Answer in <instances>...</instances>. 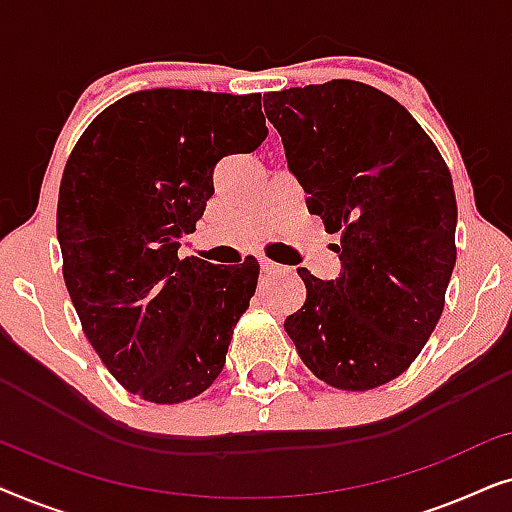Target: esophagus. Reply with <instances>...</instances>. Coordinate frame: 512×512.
Here are the masks:
<instances>
[{"label": "esophagus", "instance_id": "1", "mask_svg": "<svg viewBox=\"0 0 512 512\" xmlns=\"http://www.w3.org/2000/svg\"><path fill=\"white\" fill-rule=\"evenodd\" d=\"M261 268H263V272H268V275H270V272H282V270H284L282 265L275 263V261H268V258H263Z\"/></svg>", "mask_w": 512, "mask_h": 512}]
</instances>
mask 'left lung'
Listing matches in <instances>:
<instances>
[{
  "label": "left lung",
  "instance_id": "1",
  "mask_svg": "<svg viewBox=\"0 0 512 512\" xmlns=\"http://www.w3.org/2000/svg\"><path fill=\"white\" fill-rule=\"evenodd\" d=\"M307 209L340 233V275L305 268L284 328L319 380L366 391L403 373L431 338L457 249V200L436 144L394 97L335 79L263 97Z\"/></svg>",
  "mask_w": 512,
  "mask_h": 512
}]
</instances>
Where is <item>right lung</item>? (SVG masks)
<instances>
[{"instance_id": "add662e5", "label": "right lung", "mask_w": 512, "mask_h": 512, "mask_svg": "<svg viewBox=\"0 0 512 512\" xmlns=\"http://www.w3.org/2000/svg\"><path fill=\"white\" fill-rule=\"evenodd\" d=\"M268 137L261 95L137 90L88 125L60 181L62 275L109 373L151 403L212 384L258 265L179 258L214 195V167Z\"/></svg>"}]
</instances>
